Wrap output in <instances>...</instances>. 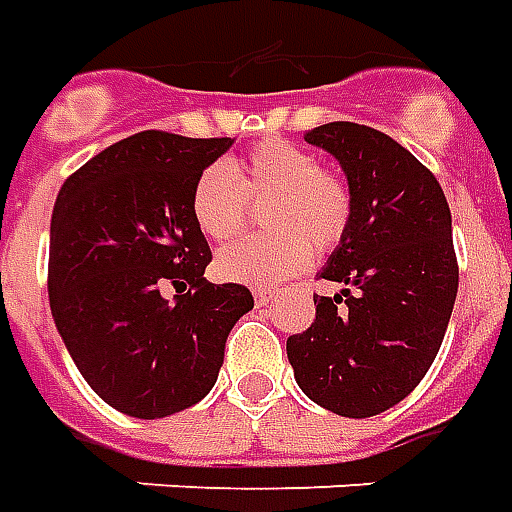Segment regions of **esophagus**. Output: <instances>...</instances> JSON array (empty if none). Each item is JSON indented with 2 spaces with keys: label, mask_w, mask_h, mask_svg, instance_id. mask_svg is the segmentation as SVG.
Here are the masks:
<instances>
[{
  "label": "esophagus",
  "mask_w": 512,
  "mask_h": 512,
  "mask_svg": "<svg viewBox=\"0 0 512 512\" xmlns=\"http://www.w3.org/2000/svg\"><path fill=\"white\" fill-rule=\"evenodd\" d=\"M274 300V291H266V288H255V302L257 305H269Z\"/></svg>",
  "instance_id": "obj_1"
}]
</instances>
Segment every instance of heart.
I'll use <instances>...</instances> for the list:
<instances>
[{"instance_id":"heart-1","label":"heart","mask_w":512,"mask_h":512,"mask_svg":"<svg viewBox=\"0 0 512 512\" xmlns=\"http://www.w3.org/2000/svg\"><path fill=\"white\" fill-rule=\"evenodd\" d=\"M249 201H271L263 212L269 235L218 252L215 269L229 283L274 285L300 274L314 246L325 252L342 241L353 215L350 187L319 168L311 151L280 139L260 142L232 165H207L190 190L198 232L215 243L241 232Z\"/></svg>"}]
</instances>
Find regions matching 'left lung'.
Segmentation results:
<instances>
[{
	"mask_svg": "<svg viewBox=\"0 0 512 512\" xmlns=\"http://www.w3.org/2000/svg\"><path fill=\"white\" fill-rule=\"evenodd\" d=\"M344 170L353 215L319 277L311 328L285 350L300 389L328 412L373 417L429 373L457 300V257L443 187L395 139L358 123L305 131Z\"/></svg>",
	"mask_w": 512,
	"mask_h": 512,
	"instance_id": "left-lung-1",
	"label": "left lung"
}]
</instances>
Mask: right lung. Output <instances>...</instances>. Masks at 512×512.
<instances>
[{
  "label": "right lung",
  "mask_w": 512,
  "mask_h": 512,
  "mask_svg": "<svg viewBox=\"0 0 512 512\" xmlns=\"http://www.w3.org/2000/svg\"><path fill=\"white\" fill-rule=\"evenodd\" d=\"M232 142L142 131L92 156L55 198L52 319L86 384L123 415L156 420L201 401L229 330L255 308L249 288L204 280L212 252L190 212L196 176Z\"/></svg>",
  "instance_id": "right-lung-1"
}]
</instances>
